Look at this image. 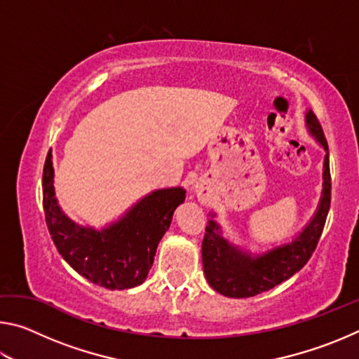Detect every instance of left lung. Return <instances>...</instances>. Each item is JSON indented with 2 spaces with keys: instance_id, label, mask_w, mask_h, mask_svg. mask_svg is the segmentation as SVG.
<instances>
[{
  "instance_id": "obj_1",
  "label": "left lung",
  "mask_w": 359,
  "mask_h": 359,
  "mask_svg": "<svg viewBox=\"0 0 359 359\" xmlns=\"http://www.w3.org/2000/svg\"><path fill=\"white\" fill-rule=\"evenodd\" d=\"M306 117L309 130L327 151V142L318 118L312 111H309ZM323 180V196L312 222L291 244L272 248L261 257L252 258L250 255L229 245V242L220 236L218 224L210 220L203 239V266L210 287L228 297H252L277 287L301 271L317 248L330 212V154L325 156Z\"/></svg>"
}]
</instances>
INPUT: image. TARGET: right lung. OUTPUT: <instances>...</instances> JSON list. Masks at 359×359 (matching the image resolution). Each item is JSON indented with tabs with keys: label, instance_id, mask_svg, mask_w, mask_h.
I'll use <instances>...</instances> for the list:
<instances>
[{
	"label": "right lung",
	"instance_id": "1",
	"mask_svg": "<svg viewBox=\"0 0 359 359\" xmlns=\"http://www.w3.org/2000/svg\"><path fill=\"white\" fill-rule=\"evenodd\" d=\"M42 194L48 233L60 255L82 277L109 290L137 287L147 278L174 210L185 201L182 188L156 190L109 228H82L58 208L50 154L42 171Z\"/></svg>",
	"mask_w": 359,
	"mask_h": 359
}]
</instances>
